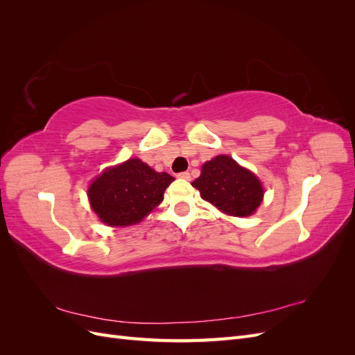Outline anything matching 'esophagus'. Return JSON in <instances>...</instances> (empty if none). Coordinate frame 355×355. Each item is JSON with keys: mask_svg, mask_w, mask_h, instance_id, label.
<instances>
[{"mask_svg": "<svg viewBox=\"0 0 355 355\" xmlns=\"http://www.w3.org/2000/svg\"><path fill=\"white\" fill-rule=\"evenodd\" d=\"M178 178H180V179H185V180H189V179H191V173H189V171H182V173H179V175H178Z\"/></svg>", "mask_w": 355, "mask_h": 355, "instance_id": "esophagus-1", "label": "esophagus"}]
</instances>
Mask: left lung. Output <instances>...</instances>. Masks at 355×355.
Returning <instances> with one entry per match:
<instances>
[{
  "label": "left lung",
  "instance_id": "obj_1",
  "mask_svg": "<svg viewBox=\"0 0 355 355\" xmlns=\"http://www.w3.org/2000/svg\"><path fill=\"white\" fill-rule=\"evenodd\" d=\"M192 187L200 191L202 200L240 218L252 214L263 197L259 179L228 155H218L204 163Z\"/></svg>",
  "mask_w": 355,
  "mask_h": 355
}]
</instances>
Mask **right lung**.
Wrapping results in <instances>:
<instances>
[{
	"label": "right lung",
	"instance_id": "1",
	"mask_svg": "<svg viewBox=\"0 0 355 355\" xmlns=\"http://www.w3.org/2000/svg\"><path fill=\"white\" fill-rule=\"evenodd\" d=\"M173 180V176L158 173L139 158H132L94 179L89 198L103 223L127 227L141 222L163 201L164 191Z\"/></svg>",
	"mask_w": 355,
	"mask_h": 355
}]
</instances>
